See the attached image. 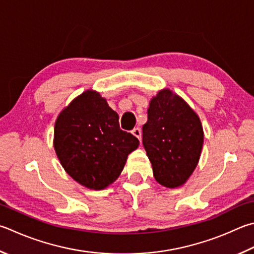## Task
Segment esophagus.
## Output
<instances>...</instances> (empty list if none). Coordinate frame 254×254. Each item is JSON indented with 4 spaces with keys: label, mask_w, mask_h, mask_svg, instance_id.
Returning a JSON list of instances; mask_svg holds the SVG:
<instances>
[{
    "label": "esophagus",
    "mask_w": 254,
    "mask_h": 254,
    "mask_svg": "<svg viewBox=\"0 0 254 254\" xmlns=\"http://www.w3.org/2000/svg\"><path fill=\"white\" fill-rule=\"evenodd\" d=\"M132 134L134 135V136H136L137 139L141 141V139H142V132H141V128L140 127H134V128H133Z\"/></svg>",
    "instance_id": "1"
}]
</instances>
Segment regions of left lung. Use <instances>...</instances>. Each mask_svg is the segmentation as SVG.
Instances as JSON below:
<instances>
[{
    "mask_svg": "<svg viewBox=\"0 0 254 254\" xmlns=\"http://www.w3.org/2000/svg\"><path fill=\"white\" fill-rule=\"evenodd\" d=\"M143 145L161 186H183L199 163L203 127L199 115L181 96L163 89L150 101L142 127Z\"/></svg>",
    "mask_w": 254,
    "mask_h": 254,
    "instance_id": "left-lung-1",
    "label": "left lung"
}]
</instances>
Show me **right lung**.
Wrapping results in <instances>:
<instances>
[{
  "label": "right lung",
  "instance_id": "obj_1",
  "mask_svg": "<svg viewBox=\"0 0 254 254\" xmlns=\"http://www.w3.org/2000/svg\"><path fill=\"white\" fill-rule=\"evenodd\" d=\"M53 143L73 180L90 190H103L119 178L140 142L120 128L118 113L99 92L87 90L59 114Z\"/></svg>",
  "mask_w": 254,
  "mask_h": 254
}]
</instances>
